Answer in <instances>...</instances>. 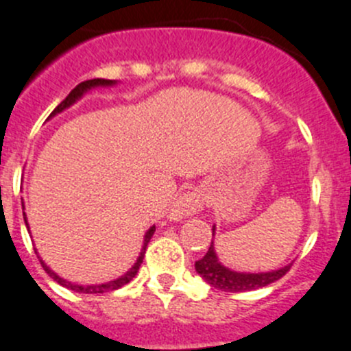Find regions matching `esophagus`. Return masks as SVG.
I'll return each mask as SVG.
<instances>
[{
	"label": "esophagus",
	"instance_id": "obj_1",
	"mask_svg": "<svg viewBox=\"0 0 351 351\" xmlns=\"http://www.w3.org/2000/svg\"><path fill=\"white\" fill-rule=\"evenodd\" d=\"M201 209V194H199L197 191L185 192V194H180L178 197H175L171 209H169V216H171L173 220H182V218H186V216L195 215V213H199Z\"/></svg>",
	"mask_w": 351,
	"mask_h": 351
}]
</instances>
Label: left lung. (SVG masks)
<instances>
[{
  "label": "left lung",
  "instance_id": "obj_1",
  "mask_svg": "<svg viewBox=\"0 0 351 351\" xmlns=\"http://www.w3.org/2000/svg\"><path fill=\"white\" fill-rule=\"evenodd\" d=\"M213 235H215V227H213ZM289 263L287 267L280 268V270L274 271H261V274H239V271L230 270V268L223 267L218 261V256L215 253V247L209 245L208 253L195 261V270L201 275L202 279L209 284V286L216 287V289L227 291V293H244V291L260 289V287L268 286V284L279 280L280 277L291 270Z\"/></svg>",
  "mask_w": 351,
  "mask_h": 351
}]
</instances>
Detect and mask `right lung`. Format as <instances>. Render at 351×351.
I'll return each instance as SVG.
<instances>
[{
  "mask_svg": "<svg viewBox=\"0 0 351 351\" xmlns=\"http://www.w3.org/2000/svg\"><path fill=\"white\" fill-rule=\"evenodd\" d=\"M110 84H114V81H112V80H100V77H97V80H88V81H83V83L77 84V86L74 88V90H72L71 93L67 95V97H65V100H62L60 104H58V106L55 107V110H53V112L50 114V117H51V116H55V114L62 112V110H64V109H67L69 106H72V104H74V101H76L77 98L83 97L84 91L91 90V88H95V86H110ZM24 221H27V220H25V213H24ZM154 232H156V227H150V228H149V232H147V234H145V241H143L142 253H140V256H138V260H136V263L133 265V267H131L130 270H128L126 274L123 275V277H119V279H116V280H110V282H107V284H100V286H80V284L67 282V280L60 279V277H58V275L55 274V271H51L50 268H48L47 265L43 263L41 260H39V261H41V267L45 268V271H47V274L50 275L51 279L57 280V282L60 284V286L67 287V289L76 291V293H84V294H104V293H109V291L119 289V287L126 286V284L130 282V280H133V277H135L136 271H138L140 265H142L143 256H145L147 244H149V242H150V237H152V235H154Z\"/></svg>",
  "mask_w": 351,
  "mask_h": 351,
  "instance_id": "obj_1",
  "label": "right lung"
}]
</instances>
